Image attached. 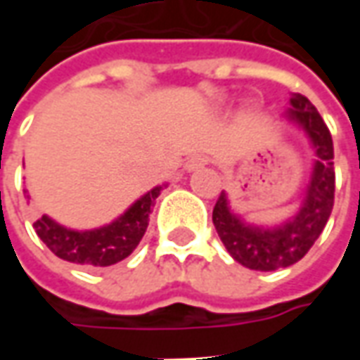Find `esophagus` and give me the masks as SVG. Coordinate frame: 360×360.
<instances>
[{"instance_id":"34e87169","label":"esophagus","mask_w":360,"mask_h":360,"mask_svg":"<svg viewBox=\"0 0 360 360\" xmlns=\"http://www.w3.org/2000/svg\"><path fill=\"white\" fill-rule=\"evenodd\" d=\"M206 164H208L206 156H202V154H193V156L185 162V169H187V172H196V169H200V167H204Z\"/></svg>"}]
</instances>
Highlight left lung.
Segmentation results:
<instances>
[{
  "label": "left lung",
  "mask_w": 360,
  "mask_h": 360,
  "mask_svg": "<svg viewBox=\"0 0 360 360\" xmlns=\"http://www.w3.org/2000/svg\"><path fill=\"white\" fill-rule=\"evenodd\" d=\"M283 119L307 134L314 162L301 204L293 216L276 226H257L239 216L229 206V196L221 191L212 212V219L227 252L245 268L274 271L299 262L324 231L333 208L335 172H333L332 134L316 108L302 94H291Z\"/></svg>",
  "instance_id": "1"
}]
</instances>
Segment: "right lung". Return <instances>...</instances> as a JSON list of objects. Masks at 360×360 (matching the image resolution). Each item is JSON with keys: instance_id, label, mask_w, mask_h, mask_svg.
I'll return each instance as SVG.
<instances>
[{"instance_id": "1", "label": "right lung", "mask_w": 360, "mask_h": 360, "mask_svg": "<svg viewBox=\"0 0 360 360\" xmlns=\"http://www.w3.org/2000/svg\"><path fill=\"white\" fill-rule=\"evenodd\" d=\"M164 187H167L165 183L150 188L119 218L94 229H71L44 214L42 218L34 221L36 235L56 257L67 262L86 266L117 264L139 247L148 227L154 202ZM25 193L27 198H30L28 191Z\"/></svg>"}]
</instances>
